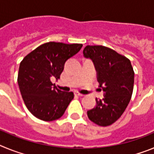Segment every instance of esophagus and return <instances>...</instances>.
I'll return each instance as SVG.
<instances>
[{
  "instance_id": "1",
  "label": "esophagus",
  "mask_w": 154,
  "mask_h": 154,
  "mask_svg": "<svg viewBox=\"0 0 154 154\" xmlns=\"http://www.w3.org/2000/svg\"><path fill=\"white\" fill-rule=\"evenodd\" d=\"M75 95H76V96H84L83 94L79 93V92H75Z\"/></svg>"
}]
</instances>
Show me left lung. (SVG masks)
<instances>
[{"label": "left lung", "instance_id": "8db88e82", "mask_svg": "<svg viewBox=\"0 0 154 154\" xmlns=\"http://www.w3.org/2000/svg\"><path fill=\"white\" fill-rule=\"evenodd\" d=\"M83 55L93 62L99 87L105 92L104 98L96 99V106L87 115L99 126H109L122 116L131 99L134 84L131 62L126 57L103 45H87Z\"/></svg>", "mask_w": 154, "mask_h": 154}]
</instances>
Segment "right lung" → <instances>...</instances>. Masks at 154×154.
Instances as JSON below:
<instances>
[{"label": "right lung", "mask_w": 154, "mask_h": 154, "mask_svg": "<svg viewBox=\"0 0 154 154\" xmlns=\"http://www.w3.org/2000/svg\"><path fill=\"white\" fill-rule=\"evenodd\" d=\"M82 47V44L50 42L38 46L23 58L17 83L24 104L35 117L53 121L63 116L74 94L57 89L51 79L60 78L65 62Z\"/></svg>", "instance_id": "add662e5"}]
</instances>
